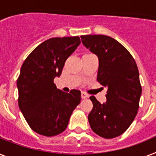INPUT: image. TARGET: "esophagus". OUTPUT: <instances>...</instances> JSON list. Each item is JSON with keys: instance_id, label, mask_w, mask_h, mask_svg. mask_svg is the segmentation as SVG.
I'll return each mask as SVG.
<instances>
[{"instance_id": "34e87169", "label": "esophagus", "mask_w": 156, "mask_h": 156, "mask_svg": "<svg viewBox=\"0 0 156 156\" xmlns=\"http://www.w3.org/2000/svg\"><path fill=\"white\" fill-rule=\"evenodd\" d=\"M82 98H83V99H87V98L88 97V95L87 94V93H85V92H82Z\"/></svg>"}]
</instances>
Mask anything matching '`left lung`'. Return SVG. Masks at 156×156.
Here are the masks:
<instances>
[{
	"label": "left lung",
	"instance_id": "left-lung-1",
	"mask_svg": "<svg viewBox=\"0 0 156 156\" xmlns=\"http://www.w3.org/2000/svg\"><path fill=\"white\" fill-rule=\"evenodd\" d=\"M82 42L99 59L97 81L108 88L107 101L90 96L88 121L96 134L113 138L126 132L138 113L142 87L134 59L118 41L104 35H82Z\"/></svg>",
	"mask_w": 156,
	"mask_h": 156
}]
</instances>
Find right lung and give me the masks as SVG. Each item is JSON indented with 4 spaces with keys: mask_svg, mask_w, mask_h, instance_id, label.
I'll list each match as a JSON object with an SVG mask.
<instances>
[{
    "mask_svg": "<svg viewBox=\"0 0 156 156\" xmlns=\"http://www.w3.org/2000/svg\"><path fill=\"white\" fill-rule=\"evenodd\" d=\"M80 43L78 36L51 38L35 48L21 67L17 80L18 106L29 126L39 134L52 137L62 133L80 103V90L66 93L53 83Z\"/></svg>",
    "mask_w": 156,
    "mask_h": 156,
    "instance_id": "right-lung-1",
    "label": "right lung"
}]
</instances>
